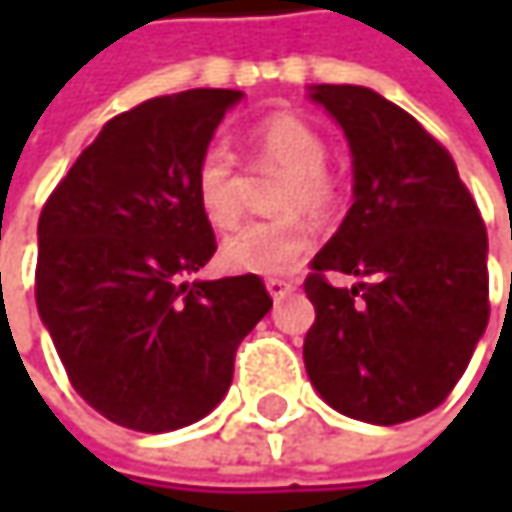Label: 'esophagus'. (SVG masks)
I'll return each instance as SVG.
<instances>
[{
	"label": "esophagus",
	"instance_id": "obj_1",
	"mask_svg": "<svg viewBox=\"0 0 512 512\" xmlns=\"http://www.w3.org/2000/svg\"><path fill=\"white\" fill-rule=\"evenodd\" d=\"M266 290H269V296L278 302V299L290 296V293L296 290V284H293V281H284V278H269V281H266Z\"/></svg>",
	"mask_w": 512,
	"mask_h": 512
}]
</instances>
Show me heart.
<instances>
[{
	"label": "heart",
	"instance_id": "heart-1",
	"mask_svg": "<svg viewBox=\"0 0 512 512\" xmlns=\"http://www.w3.org/2000/svg\"><path fill=\"white\" fill-rule=\"evenodd\" d=\"M252 148L260 165L284 171L275 189V210L284 213L272 222H255L240 228L222 243V263L231 272L246 275H287L311 255L314 234L305 213H326L335 201V183L326 171V142L302 118L278 112L252 130ZM195 201L201 216L216 228L228 231L240 222V174L234 154L213 142L204 148L195 165Z\"/></svg>",
	"mask_w": 512,
	"mask_h": 512
}]
</instances>
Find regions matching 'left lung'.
Instances as JSON below:
<instances>
[{"instance_id": "left-lung-1", "label": "left lung", "mask_w": 512, "mask_h": 512, "mask_svg": "<svg viewBox=\"0 0 512 512\" xmlns=\"http://www.w3.org/2000/svg\"><path fill=\"white\" fill-rule=\"evenodd\" d=\"M347 136L353 207L317 252L305 370L364 424H403L457 385L489 323L486 228L451 154L400 106L361 85H308ZM356 274L332 288L323 271Z\"/></svg>"}]
</instances>
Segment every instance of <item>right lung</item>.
<instances>
[{
	"label": "right lung",
	"mask_w": 512,
	"mask_h": 512,
	"mask_svg": "<svg viewBox=\"0 0 512 512\" xmlns=\"http://www.w3.org/2000/svg\"><path fill=\"white\" fill-rule=\"evenodd\" d=\"M240 100L195 88L112 118L44 204L38 314L79 397L127 430L210 415L272 308L257 275L186 281L216 252L195 165Z\"/></svg>",
	"instance_id": "obj_1"
}]
</instances>
